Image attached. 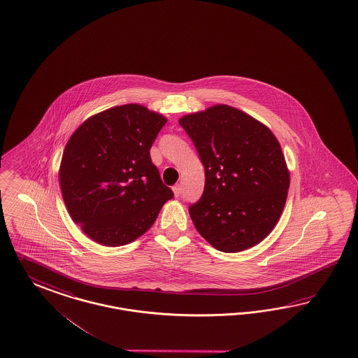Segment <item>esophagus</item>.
<instances>
[{"mask_svg": "<svg viewBox=\"0 0 358 358\" xmlns=\"http://www.w3.org/2000/svg\"><path fill=\"white\" fill-rule=\"evenodd\" d=\"M173 195L178 197L180 195V185H175L173 187Z\"/></svg>", "mask_w": 358, "mask_h": 358, "instance_id": "34e87169", "label": "esophagus"}]
</instances>
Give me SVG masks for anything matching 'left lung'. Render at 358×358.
<instances>
[{
	"mask_svg": "<svg viewBox=\"0 0 358 358\" xmlns=\"http://www.w3.org/2000/svg\"><path fill=\"white\" fill-rule=\"evenodd\" d=\"M206 170L203 196L189 207L196 231L215 249L238 253L275 228L289 171L274 133L243 110L217 104L179 118Z\"/></svg>",
	"mask_w": 358,
	"mask_h": 358,
	"instance_id": "8db88e82",
	"label": "left lung"
}]
</instances>
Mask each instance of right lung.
Listing matches in <instances>:
<instances>
[{"label": "right lung", "mask_w": 358, "mask_h": 358, "mask_svg": "<svg viewBox=\"0 0 358 358\" xmlns=\"http://www.w3.org/2000/svg\"><path fill=\"white\" fill-rule=\"evenodd\" d=\"M166 122L143 105H120L91 115L69 137L60 191L71 219L94 243L115 248L136 241L173 199L150 158Z\"/></svg>", "instance_id": "obj_1"}]
</instances>
